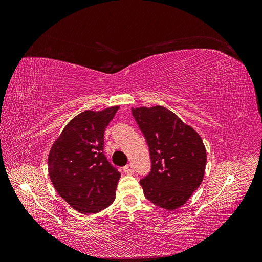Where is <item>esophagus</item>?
I'll use <instances>...</instances> for the list:
<instances>
[{
	"label": "esophagus",
	"mask_w": 262,
	"mask_h": 262,
	"mask_svg": "<svg viewBox=\"0 0 262 262\" xmlns=\"http://www.w3.org/2000/svg\"><path fill=\"white\" fill-rule=\"evenodd\" d=\"M123 171H124L125 173H129V175H131V173L133 172V166H132L131 164L125 165L124 167H123Z\"/></svg>",
	"instance_id": "1"
}]
</instances>
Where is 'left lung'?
Segmentation results:
<instances>
[{
    "label": "left lung",
    "instance_id": "left-lung-1",
    "mask_svg": "<svg viewBox=\"0 0 262 262\" xmlns=\"http://www.w3.org/2000/svg\"><path fill=\"white\" fill-rule=\"evenodd\" d=\"M148 146L150 171L140 180L147 200L172 211L201 185L207 164L202 139L177 115L162 106L132 108Z\"/></svg>",
    "mask_w": 262,
    "mask_h": 262
}]
</instances>
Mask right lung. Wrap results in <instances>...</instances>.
Returning <instances> with one entry per match:
<instances>
[{
    "instance_id": "1",
    "label": "right lung",
    "mask_w": 262,
    "mask_h": 262,
    "mask_svg": "<svg viewBox=\"0 0 262 262\" xmlns=\"http://www.w3.org/2000/svg\"><path fill=\"white\" fill-rule=\"evenodd\" d=\"M119 107L86 112L71 120L54 142L48 170L57 192L83 214L112 204L120 172L107 161L104 134Z\"/></svg>"
}]
</instances>
